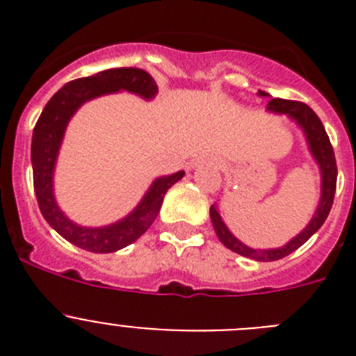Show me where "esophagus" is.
<instances>
[{"label": "esophagus", "mask_w": 356, "mask_h": 356, "mask_svg": "<svg viewBox=\"0 0 356 356\" xmlns=\"http://www.w3.org/2000/svg\"><path fill=\"white\" fill-rule=\"evenodd\" d=\"M200 163H201V160H196V162H193V163H191V169H194L196 165H200Z\"/></svg>", "instance_id": "1"}]
</instances>
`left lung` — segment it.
I'll return each mask as SVG.
<instances>
[{
  "instance_id": "8db88e82",
  "label": "left lung",
  "mask_w": 356,
  "mask_h": 356,
  "mask_svg": "<svg viewBox=\"0 0 356 356\" xmlns=\"http://www.w3.org/2000/svg\"><path fill=\"white\" fill-rule=\"evenodd\" d=\"M260 97H269L266 110L276 115H287L291 121H294L298 127L303 131L305 139H307L308 151L312 159L316 160L317 168L321 172V197L319 205H317L316 212H314L312 219L308 221V225L301 229L300 234L292 237L287 244L280 248H271V250H257V248L246 246L244 242L238 241L228 226L222 221L221 213L217 210V205L210 207V219H212L213 229H216L219 241L225 244L228 250L235 251V253L246 257V259L257 260V262H273V260H280L291 254L300 246H303L308 238L316 234L317 229L323 226L326 221L330 210L333 205V196H335V185H337V163H335V155H333V147L330 144L328 135H326L325 127L321 119L317 118L316 112L308 105L300 102H289V99H280V97H271L264 90H259Z\"/></svg>"
}]
</instances>
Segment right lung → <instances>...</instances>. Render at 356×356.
Segmentation results:
<instances>
[{
    "mask_svg": "<svg viewBox=\"0 0 356 356\" xmlns=\"http://www.w3.org/2000/svg\"><path fill=\"white\" fill-rule=\"evenodd\" d=\"M127 90L149 102L159 92L149 72L137 67L106 69L94 76L69 81L46 103L31 137L33 187L44 219L55 232L74 246L92 253H114L135 242L153 225L169 188L185 176L184 171L159 176L153 180L139 205L128 216L106 226H81L60 210L55 197L56 160L64 140L65 128L81 105L94 97Z\"/></svg>",
    "mask_w": 356,
    "mask_h": 356,
    "instance_id": "1",
    "label": "right lung"
}]
</instances>
